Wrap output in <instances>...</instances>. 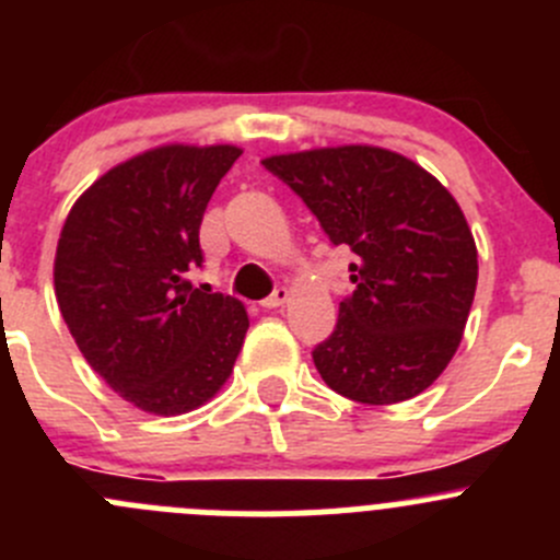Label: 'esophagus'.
Masks as SVG:
<instances>
[{
    "label": "esophagus",
    "instance_id": "34e87169",
    "mask_svg": "<svg viewBox=\"0 0 560 560\" xmlns=\"http://www.w3.org/2000/svg\"><path fill=\"white\" fill-rule=\"evenodd\" d=\"M287 298H290V290H287V287H276V290L270 292V295L265 298V301L259 303V306H262V308H268V312H270V308H279V306H284V303H287Z\"/></svg>",
    "mask_w": 560,
    "mask_h": 560
}]
</instances>
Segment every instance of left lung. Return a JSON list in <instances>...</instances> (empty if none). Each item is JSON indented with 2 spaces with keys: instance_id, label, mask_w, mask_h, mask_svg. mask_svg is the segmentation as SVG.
Wrapping results in <instances>:
<instances>
[{
  "instance_id": "obj_1",
  "label": "left lung",
  "mask_w": 560,
  "mask_h": 560,
  "mask_svg": "<svg viewBox=\"0 0 560 560\" xmlns=\"http://www.w3.org/2000/svg\"><path fill=\"white\" fill-rule=\"evenodd\" d=\"M354 254L352 295L312 358L325 385L369 406L409 400L453 360L477 290V246L455 197L406 156L341 145L262 160Z\"/></svg>"
}]
</instances>
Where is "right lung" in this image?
Wrapping results in <instances>:
<instances>
[{
  "instance_id": "add662e5",
  "label": "right lung",
  "mask_w": 560,
  "mask_h": 560,
  "mask_svg": "<svg viewBox=\"0 0 560 560\" xmlns=\"http://www.w3.org/2000/svg\"><path fill=\"white\" fill-rule=\"evenodd\" d=\"M235 145H162L107 171L72 206L54 284L86 363L151 415L197 409L219 393L248 330L244 303L191 287L200 222Z\"/></svg>"
}]
</instances>
